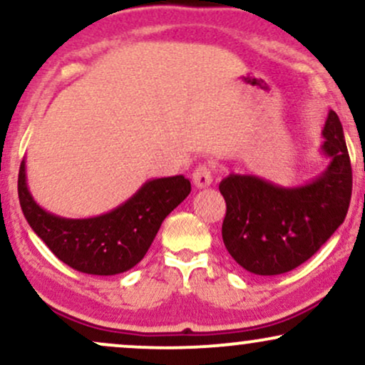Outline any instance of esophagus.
I'll use <instances>...</instances> for the list:
<instances>
[{
	"label": "esophagus",
	"instance_id": "obj_1",
	"mask_svg": "<svg viewBox=\"0 0 365 365\" xmlns=\"http://www.w3.org/2000/svg\"><path fill=\"white\" fill-rule=\"evenodd\" d=\"M192 180L197 188H206L212 183V168L209 165H199L192 173Z\"/></svg>",
	"mask_w": 365,
	"mask_h": 365
}]
</instances>
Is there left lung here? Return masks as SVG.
<instances>
[{
    "instance_id": "left-lung-1",
    "label": "left lung",
    "mask_w": 365,
    "mask_h": 365,
    "mask_svg": "<svg viewBox=\"0 0 365 365\" xmlns=\"http://www.w3.org/2000/svg\"><path fill=\"white\" fill-rule=\"evenodd\" d=\"M321 154L328 166L302 185L282 187L257 175L230 173L221 180L226 250L249 273L283 274L319 250L345 221L351 197V166L338 115L322 128Z\"/></svg>"
}]
</instances>
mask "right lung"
I'll use <instances>...</instances> for the list:
<instances>
[{"instance_id":"add662e5","label":"right lung","mask_w":365,"mask_h":365,"mask_svg":"<svg viewBox=\"0 0 365 365\" xmlns=\"http://www.w3.org/2000/svg\"><path fill=\"white\" fill-rule=\"evenodd\" d=\"M190 194L183 175L153 178L130 199L104 215L61 217L36 202L22 161L19 171L20 207L34 233L60 261L87 274L113 276L144 259L165 217Z\"/></svg>"}]
</instances>
